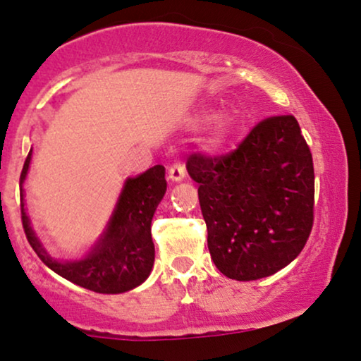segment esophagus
I'll use <instances>...</instances> for the list:
<instances>
[{"instance_id": "obj_1", "label": "esophagus", "mask_w": 361, "mask_h": 361, "mask_svg": "<svg viewBox=\"0 0 361 361\" xmlns=\"http://www.w3.org/2000/svg\"><path fill=\"white\" fill-rule=\"evenodd\" d=\"M186 175V168L183 163L176 161L173 163V165L170 166V170H168V178H170L171 181H181Z\"/></svg>"}]
</instances>
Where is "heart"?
Returning <instances> with one entry per match:
<instances>
[{
    "instance_id": "b5f03b06",
    "label": "heart",
    "mask_w": 361,
    "mask_h": 361,
    "mask_svg": "<svg viewBox=\"0 0 361 361\" xmlns=\"http://www.w3.org/2000/svg\"><path fill=\"white\" fill-rule=\"evenodd\" d=\"M220 131H223V128H220Z\"/></svg>"
}]
</instances>
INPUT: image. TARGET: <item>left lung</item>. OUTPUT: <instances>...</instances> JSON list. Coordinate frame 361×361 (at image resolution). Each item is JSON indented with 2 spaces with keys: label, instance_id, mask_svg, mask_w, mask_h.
I'll return each mask as SVG.
<instances>
[{
  "label": "left lung",
  "instance_id": "1",
  "mask_svg": "<svg viewBox=\"0 0 361 361\" xmlns=\"http://www.w3.org/2000/svg\"><path fill=\"white\" fill-rule=\"evenodd\" d=\"M208 250L223 275L270 276L298 257L313 228V158L293 115L264 118L225 154L191 153Z\"/></svg>",
  "mask_w": 361,
  "mask_h": 361
}]
</instances>
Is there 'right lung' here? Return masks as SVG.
I'll list each match as a JSON object with an SVG mask.
<instances>
[{
  "label": "right lung",
  "mask_w": 361,
  "mask_h": 361,
  "mask_svg": "<svg viewBox=\"0 0 361 361\" xmlns=\"http://www.w3.org/2000/svg\"><path fill=\"white\" fill-rule=\"evenodd\" d=\"M31 152L20 176L21 221L26 240L41 262L59 276L97 293H123L147 280L154 262L152 220L166 191L165 166L157 165L125 183L120 202L103 238L81 262H56L44 252L30 226L23 203V181L28 171Z\"/></svg>",
  "instance_id": "1"
}]
</instances>
